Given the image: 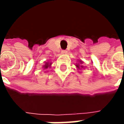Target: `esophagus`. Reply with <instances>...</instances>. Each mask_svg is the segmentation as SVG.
<instances>
[{
    "label": "esophagus",
    "instance_id": "34e87169",
    "mask_svg": "<svg viewBox=\"0 0 124 124\" xmlns=\"http://www.w3.org/2000/svg\"><path fill=\"white\" fill-rule=\"evenodd\" d=\"M61 52H62V54H67L68 52H67V50H62Z\"/></svg>",
    "mask_w": 124,
    "mask_h": 124
}]
</instances>
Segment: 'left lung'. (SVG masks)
I'll return each instance as SVG.
<instances>
[{
    "label": "left lung",
    "mask_w": 124,
    "mask_h": 124,
    "mask_svg": "<svg viewBox=\"0 0 124 124\" xmlns=\"http://www.w3.org/2000/svg\"><path fill=\"white\" fill-rule=\"evenodd\" d=\"M76 66H77V68H80V67H79V66H79V64L76 65ZM81 68H83V66H81Z\"/></svg>",
    "instance_id": "obj_1"
}]
</instances>
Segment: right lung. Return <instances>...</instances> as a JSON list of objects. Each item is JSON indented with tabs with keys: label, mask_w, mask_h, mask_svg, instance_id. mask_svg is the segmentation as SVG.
Segmentation results:
<instances>
[{
	"label": "right lung",
	"mask_w": 124,
	"mask_h": 124,
	"mask_svg": "<svg viewBox=\"0 0 124 124\" xmlns=\"http://www.w3.org/2000/svg\"><path fill=\"white\" fill-rule=\"evenodd\" d=\"M51 64H52L51 63H50V64H49V63H48V62H46V64L44 65L43 67L44 68H46H46H48V67H50V65H51Z\"/></svg>",
	"instance_id": "right-lung-1"
}]
</instances>
